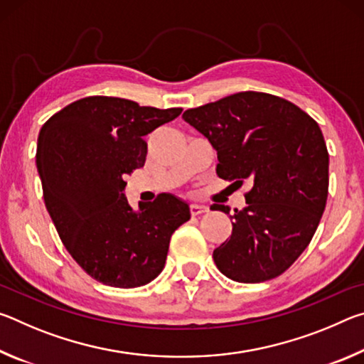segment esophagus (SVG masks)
<instances>
[{
    "mask_svg": "<svg viewBox=\"0 0 364 364\" xmlns=\"http://www.w3.org/2000/svg\"><path fill=\"white\" fill-rule=\"evenodd\" d=\"M189 210H191V215H200V213H205L208 210V207L202 204H191Z\"/></svg>",
    "mask_w": 364,
    "mask_h": 364,
    "instance_id": "1",
    "label": "esophagus"
}]
</instances>
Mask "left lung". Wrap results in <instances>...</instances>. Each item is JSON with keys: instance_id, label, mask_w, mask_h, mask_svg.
Returning a JSON list of instances; mask_svg holds the SVG:
<instances>
[{"instance_id": "obj_1", "label": "left lung", "mask_w": 364, "mask_h": 364, "mask_svg": "<svg viewBox=\"0 0 364 364\" xmlns=\"http://www.w3.org/2000/svg\"><path fill=\"white\" fill-rule=\"evenodd\" d=\"M183 119L217 151L220 178L250 184L247 205L230 215L231 236L213 250L215 264L237 282L284 273L310 244L328 199L321 128L295 104L258 91L188 109ZM212 207L230 213L228 205Z\"/></svg>"}]
</instances>
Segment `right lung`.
Wrapping results in <instances>:
<instances>
[{"label": "right lung", "mask_w": 364, "mask_h": 364, "mask_svg": "<svg viewBox=\"0 0 364 364\" xmlns=\"http://www.w3.org/2000/svg\"><path fill=\"white\" fill-rule=\"evenodd\" d=\"M110 96L78 100L54 114L38 134L36 168L59 237L91 278L139 287L165 267L171 234L191 218L173 194L133 210L123 178L144 165V136L181 114Z\"/></svg>", "instance_id": "add662e5"}]
</instances>
